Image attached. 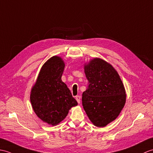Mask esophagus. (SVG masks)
Listing matches in <instances>:
<instances>
[{
	"label": "esophagus",
	"instance_id": "obj_1",
	"mask_svg": "<svg viewBox=\"0 0 153 153\" xmlns=\"http://www.w3.org/2000/svg\"><path fill=\"white\" fill-rule=\"evenodd\" d=\"M75 99H76V100L77 101L78 103H80V97L79 96H76L75 97Z\"/></svg>",
	"mask_w": 153,
	"mask_h": 153
}]
</instances>
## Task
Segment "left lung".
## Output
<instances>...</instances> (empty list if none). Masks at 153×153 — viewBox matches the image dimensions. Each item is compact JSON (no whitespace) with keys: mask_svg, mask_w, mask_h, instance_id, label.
Segmentation results:
<instances>
[{"mask_svg":"<svg viewBox=\"0 0 153 153\" xmlns=\"http://www.w3.org/2000/svg\"><path fill=\"white\" fill-rule=\"evenodd\" d=\"M88 88L82 94V105L87 116L97 127L114 120L123 110L126 95L116 69L109 63L94 57L84 64Z\"/></svg>","mask_w":153,"mask_h":153,"instance_id":"obj_1","label":"left lung"}]
</instances>
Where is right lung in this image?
I'll list each match as a JSON object with an SVG mask.
<instances>
[{"instance_id":"1","label":"right lung","mask_w":153,"mask_h":153,"mask_svg":"<svg viewBox=\"0 0 153 153\" xmlns=\"http://www.w3.org/2000/svg\"><path fill=\"white\" fill-rule=\"evenodd\" d=\"M62 57L54 56L44 63L31 88L30 100L36 116L44 123L56 126L78 105L62 80L65 68Z\"/></svg>"}]
</instances>
